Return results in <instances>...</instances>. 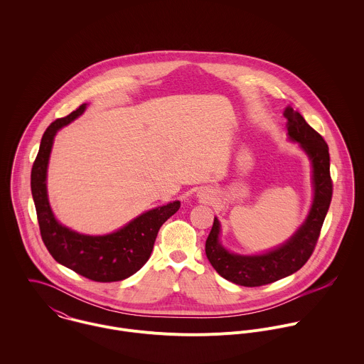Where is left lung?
<instances>
[{"label":"left lung","mask_w":364,"mask_h":364,"mask_svg":"<svg viewBox=\"0 0 364 364\" xmlns=\"http://www.w3.org/2000/svg\"><path fill=\"white\" fill-rule=\"evenodd\" d=\"M283 114L287 119L289 139L297 141L311 161L314 199L306 221L289 241L260 255L228 252L218 240L220 221L215 217L206 240V255L215 272L224 279L245 287L273 283L293 274L306 264L314 252L332 199L328 144L293 107L287 106Z\"/></svg>","instance_id":"obj_1"}]
</instances>
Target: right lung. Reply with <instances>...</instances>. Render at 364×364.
<instances>
[{
    "instance_id": "obj_1",
    "label": "right lung",
    "mask_w": 364,
    "mask_h": 364,
    "mask_svg": "<svg viewBox=\"0 0 364 364\" xmlns=\"http://www.w3.org/2000/svg\"><path fill=\"white\" fill-rule=\"evenodd\" d=\"M87 104L46 129L32 166L31 189L42 240L54 259L94 282L109 283L130 277L149 260L161 225L173 215L181 202L149 210L107 235H84L61 225L49 205L46 176L55 133L84 113Z\"/></svg>"
}]
</instances>
